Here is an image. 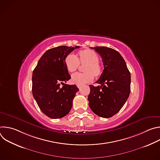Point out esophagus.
Returning a JSON list of instances; mask_svg holds the SVG:
<instances>
[{"label":"esophagus","mask_w":160,"mask_h":160,"mask_svg":"<svg viewBox=\"0 0 160 160\" xmlns=\"http://www.w3.org/2000/svg\"><path fill=\"white\" fill-rule=\"evenodd\" d=\"M77 87H78V88H81V85H77Z\"/></svg>","instance_id":"34e87169"}]
</instances>
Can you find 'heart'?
Instances as JSON below:
<instances>
[{
    "label": "heart",
    "instance_id": "b5f03b06",
    "mask_svg": "<svg viewBox=\"0 0 160 160\" xmlns=\"http://www.w3.org/2000/svg\"><path fill=\"white\" fill-rule=\"evenodd\" d=\"M78 55L79 59L75 54H69L66 57L64 62L67 70L70 72L77 70L80 66V62L82 64L87 63L85 68V71L87 72V73L77 72L72 75V82L77 85H82L92 82L94 77V74L96 77L100 76L102 73V67L99 62L98 54L92 50L80 51Z\"/></svg>",
    "mask_w": 160,
    "mask_h": 160
}]
</instances>
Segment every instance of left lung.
Listing matches in <instances>:
<instances>
[{
	"label": "left lung",
	"mask_w": 160,
	"mask_h": 160,
	"mask_svg": "<svg viewBox=\"0 0 160 160\" xmlns=\"http://www.w3.org/2000/svg\"><path fill=\"white\" fill-rule=\"evenodd\" d=\"M102 58L104 70L96 83L89 85V107L97 115L110 118L125 104L130 92V73L121 54L107 47L91 48Z\"/></svg>",
	"instance_id": "obj_1"
}]
</instances>
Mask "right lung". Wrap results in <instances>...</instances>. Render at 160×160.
I'll list each match as a JSON object with an SVG mask.
<instances>
[{"instance_id": "obj_1", "label": "right lung", "mask_w": 160, "mask_h": 160, "mask_svg": "<svg viewBox=\"0 0 160 160\" xmlns=\"http://www.w3.org/2000/svg\"><path fill=\"white\" fill-rule=\"evenodd\" d=\"M79 48L62 45L48 50L33 72V98L40 110L51 118H62L72 109L73 98L79 89L75 85L65 83L71 77L64 60L71 52Z\"/></svg>"}]
</instances>
